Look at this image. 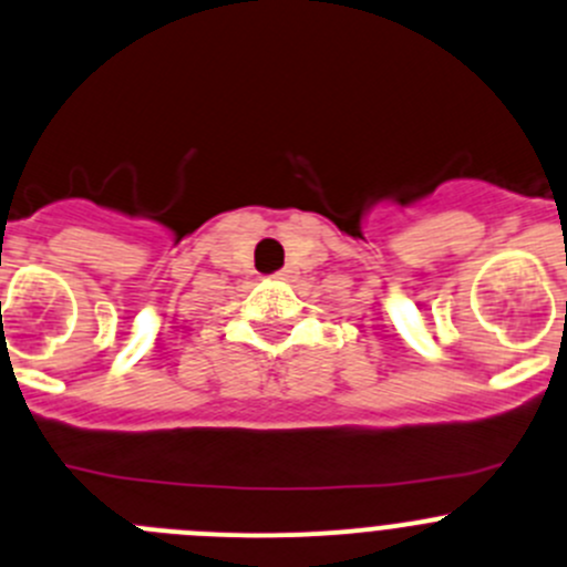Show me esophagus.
Segmentation results:
<instances>
[{"mask_svg":"<svg viewBox=\"0 0 567 567\" xmlns=\"http://www.w3.org/2000/svg\"><path fill=\"white\" fill-rule=\"evenodd\" d=\"M290 277V271H288V268H285V271H279V279H288Z\"/></svg>","mask_w":567,"mask_h":567,"instance_id":"1","label":"esophagus"}]
</instances>
